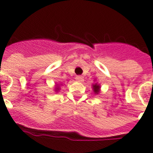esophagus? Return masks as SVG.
Here are the masks:
<instances>
[{
	"mask_svg": "<svg viewBox=\"0 0 153 153\" xmlns=\"http://www.w3.org/2000/svg\"><path fill=\"white\" fill-rule=\"evenodd\" d=\"M75 79L78 81V82H82L83 81V77L81 76V75H78V76H76Z\"/></svg>",
	"mask_w": 153,
	"mask_h": 153,
	"instance_id": "esophagus-1",
	"label": "esophagus"
}]
</instances>
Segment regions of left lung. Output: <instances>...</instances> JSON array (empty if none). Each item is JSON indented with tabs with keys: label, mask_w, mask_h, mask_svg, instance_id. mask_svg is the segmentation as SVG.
<instances>
[{
	"label": "left lung",
	"mask_w": 153,
	"mask_h": 153,
	"mask_svg": "<svg viewBox=\"0 0 153 153\" xmlns=\"http://www.w3.org/2000/svg\"><path fill=\"white\" fill-rule=\"evenodd\" d=\"M92 88H93V91H94V94H98L99 92H100V85H97V83H95L94 84V85H92Z\"/></svg>",
	"instance_id": "obj_1"
}]
</instances>
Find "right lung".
Masks as SVG:
<instances>
[{
    "label": "right lung",
    "instance_id": "right-lung-1",
    "mask_svg": "<svg viewBox=\"0 0 153 153\" xmlns=\"http://www.w3.org/2000/svg\"><path fill=\"white\" fill-rule=\"evenodd\" d=\"M59 85H59V84H57V85H56V88H55V91H56V92H58V91H59Z\"/></svg>",
    "mask_w": 153,
    "mask_h": 153
}]
</instances>
